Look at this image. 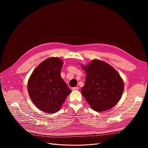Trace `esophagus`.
Masks as SVG:
<instances>
[{
  "instance_id": "obj_1",
  "label": "esophagus",
  "mask_w": 148,
  "mask_h": 148,
  "mask_svg": "<svg viewBox=\"0 0 148 148\" xmlns=\"http://www.w3.org/2000/svg\"><path fill=\"white\" fill-rule=\"evenodd\" d=\"M73 90H79V88L78 87H74L72 88Z\"/></svg>"
}]
</instances>
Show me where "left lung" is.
Wrapping results in <instances>:
<instances>
[{
    "label": "left lung",
    "mask_w": 148,
    "mask_h": 148,
    "mask_svg": "<svg viewBox=\"0 0 148 148\" xmlns=\"http://www.w3.org/2000/svg\"><path fill=\"white\" fill-rule=\"evenodd\" d=\"M86 72V81L82 94L93 110L104 112L118 103L123 92L124 84L116 70L106 62L92 60L82 65Z\"/></svg>",
    "instance_id": "8db88e82"
}]
</instances>
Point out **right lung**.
<instances>
[{
  "label": "right lung",
  "instance_id": "obj_1",
  "mask_svg": "<svg viewBox=\"0 0 148 148\" xmlns=\"http://www.w3.org/2000/svg\"><path fill=\"white\" fill-rule=\"evenodd\" d=\"M63 64L59 58L47 59L34 69L28 80L29 97L35 106L42 112H58L71 92L60 76Z\"/></svg>",
  "mask_w": 148,
  "mask_h": 148
}]
</instances>
